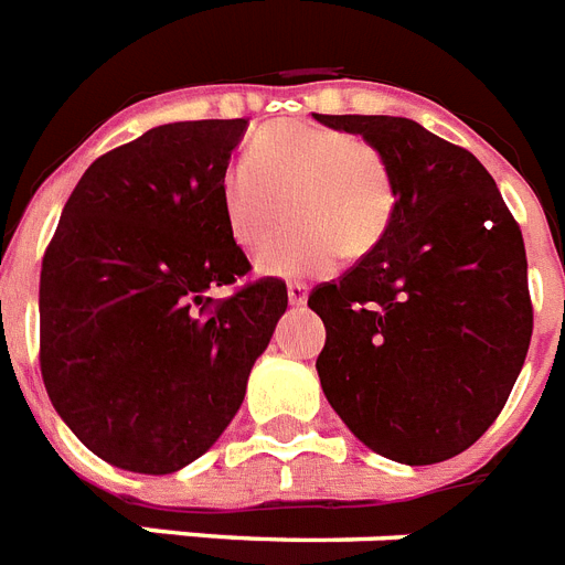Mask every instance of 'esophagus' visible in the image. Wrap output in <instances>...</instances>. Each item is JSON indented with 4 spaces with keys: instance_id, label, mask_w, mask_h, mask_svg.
<instances>
[{
    "instance_id": "1",
    "label": "esophagus",
    "mask_w": 565,
    "mask_h": 565,
    "mask_svg": "<svg viewBox=\"0 0 565 565\" xmlns=\"http://www.w3.org/2000/svg\"><path fill=\"white\" fill-rule=\"evenodd\" d=\"M287 298H290L292 307H301L307 301V287L301 281L287 284Z\"/></svg>"
}]
</instances>
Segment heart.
<instances>
[{"instance_id":"1","label":"heart","mask_w":565,"mask_h":565,"mask_svg":"<svg viewBox=\"0 0 565 565\" xmlns=\"http://www.w3.org/2000/svg\"><path fill=\"white\" fill-rule=\"evenodd\" d=\"M220 205L243 249H260L292 214L296 226L258 258L269 275H324L339 255H369L394 217L386 156L351 132L278 118L255 132L246 159L220 177Z\"/></svg>"}]
</instances>
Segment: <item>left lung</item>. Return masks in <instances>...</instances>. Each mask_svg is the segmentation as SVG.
<instances>
[{
    "label": "left lung",
    "mask_w": 565,
    "mask_h": 565,
    "mask_svg": "<svg viewBox=\"0 0 565 565\" xmlns=\"http://www.w3.org/2000/svg\"><path fill=\"white\" fill-rule=\"evenodd\" d=\"M386 156L397 191L383 241L307 305L328 339L322 392L362 444L401 465L473 447L529 354V260L497 182L412 118L316 116Z\"/></svg>",
    "instance_id": "1"
}]
</instances>
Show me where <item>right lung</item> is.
I'll return each mask as SVG.
<instances>
[{"mask_svg": "<svg viewBox=\"0 0 565 565\" xmlns=\"http://www.w3.org/2000/svg\"><path fill=\"white\" fill-rule=\"evenodd\" d=\"M246 118L153 127L86 168L40 273V371L52 406L113 467L164 476L217 441L287 310L249 273L220 177Z\"/></svg>", "mask_w": 565, "mask_h": 565, "instance_id": "add662e5", "label": "right lung"}]
</instances>
